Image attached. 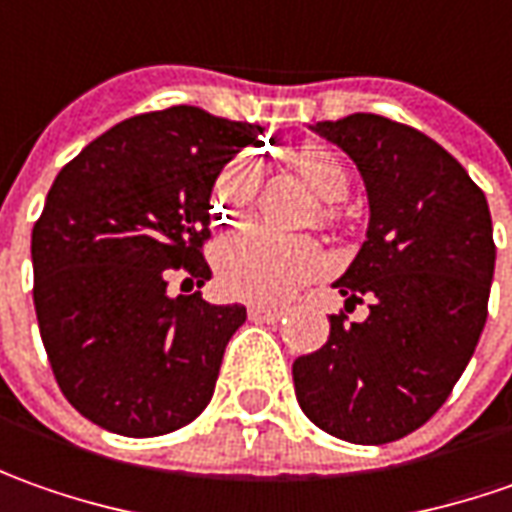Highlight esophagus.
Wrapping results in <instances>:
<instances>
[{"mask_svg":"<svg viewBox=\"0 0 512 512\" xmlns=\"http://www.w3.org/2000/svg\"><path fill=\"white\" fill-rule=\"evenodd\" d=\"M286 314L283 306H249V317L257 323H277Z\"/></svg>","mask_w":512,"mask_h":512,"instance_id":"esophagus-1","label":"esophagus"}]
</instances>
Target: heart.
<instances>
[{
  "label": "heart",
  "mask_w": 512,
  "mask_h": 512,
  "mask_svg": "<svg viewBox=\"0 0 512 512\" xmlns=\"http://www.w3.org/2000/svg\"><path fill=\"white\" fill-rule=\"evenodd\" d=\"M286 161L294 169V175L323 203H337L348 195L351 178L343 158L323 144L294 147L286 155ZM257 175L260 169L249 155H240L221 169L212 189L218 221H238L240 212L255 198ZM323 215L331 221L334 209H326ZM326 269V252L314 240L272 238L260 229H243L229 240H223L215 255L218 286L229 297H238L246 303H280Z\"/></svg>",
  "instance_id": "obj_1"
}]
</instances>
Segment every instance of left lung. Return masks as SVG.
I'll return each instance as SVG.
<instances>
[{"label":"left lung","instance_id":"obj_1","mask_svg":"<svg viewBox=\"0 0 512 512\" xmlns=\"http://www.w3.org/2000/svg\"><path fill=\"white\" fill-rule=\"evenodd\" d=\"M357 164L368 192V232L334 283L345 311L331 334L291 365L294 394L317 428L354 445L408 436L450 397L487 320L496 266L485 192L465 167L414 127L371 113L317 121Z\"/></svg>","mask_w":512,"mask_h":512}]
</instances>
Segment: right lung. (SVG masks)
<instances>
[{
  "label": "right lung",
  "mask_w": 512,
  "mask_h": 512,
  "mask_svg": "<svg viewBox=\"0 0 512 512\" xmlns=\"http://www.w3.org/2000/svg\"><path fill=\"white\" fill-rule=\"evenodd\" d=\"M260 133L178 104L115 124L56 175L30 238L33 306L53 377L90 422L144 439L209 405L246 309L167 286L212 277V186Z\"/></svg>",
  "instance_id": "obj_1"
}]
</instances>
